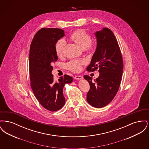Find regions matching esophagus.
I'll return each mask as SVG.
<instances>
[{
  "label": "esophagus",
  "mask_w": 149,
  "mask_h": 149,
  "mask_svg": "<svg viewBox=\"0 0 149 149\" xmlns=\"http://www.w3.org/2000/svg\"><path fill=\"white\" fill-rule=\"evenodd\" d=\"M74 78L77 80H81V79H83V77L82 76H80V75H76Z\"/></svg>",
  "instance_id": "obj_1"
}]
</instances>
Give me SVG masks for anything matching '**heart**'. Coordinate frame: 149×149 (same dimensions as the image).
<instances>
[{
  "mask_svg": "<svg viewBox=\"0 0 149 149\" xmlns=\"http://www.w3.org/2000/svg\"><path fill=\"white\" fill-rule=\"evenodd\" d=\"M69 38L80 47L86 51L91 50L93 47V44L91 42V36L84 29H80L75 31L70 35ZM65 45L66 42L63 39L58 40L55 43V50L57 56L61 57L63 55ZM84 64V60H72L66 64V67L70 71L78 72L80 70Z\"/></svg>",
  "mask_w": 149,
  "mask_h": 149,
  "instance_id": "1",
  "label": "heart"
}]
</instances>
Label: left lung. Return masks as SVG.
Wrapping results in <instances>:
<instances>
[{"label": "left lung", "instance_id": "8db88e82", "mask_svg": "<svg viewBox=\"0 0 149 149\" xmlns=\"http://www.w3.org/2000/svg\"><path fill=\"white\" fill-rule=\"evenodd\" d=\"M95 35L97 49L86 70L98 69L99 76L94 81L88 75L84 78L90 85L87 102L94 107L102 108L113 100L119 89L123 63L120 46L112 31L104 28Z\"/></svg>", "mask_w": 149, "mask_h": 149}]
</instances>
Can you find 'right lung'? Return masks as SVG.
I'll return each instance as SVG.
<instances>
[{
	"label": "right lung",
	"instance_id": "add662e5",
	"mask_svg": "<svg viewBox=\"0 0 149 149\" xmlns=\"http://www.w3.org/2000/svg\"><path fill=\"white\" fill-rule=\"evenodd\" d=\"M64 36V31L61 29L42 28L36 33L30 46L31 87L41 105L51 112L58 111L64 106V85L72 81V78L68 75L60 77L56 81L51 73L52 65L58 58L55 50V43Z\"/></svg>",
	"mask_w": 149,
	"mask_h": 149
}]
</instances>
